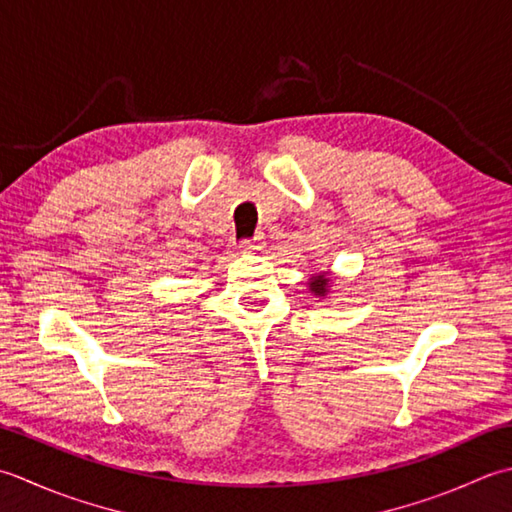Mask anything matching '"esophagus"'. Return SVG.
I'll return each mask as SVG.
<instances>
[{"instance_id": "esophagus-1", "label": "esophagus", "mask_w": 512, "mask_h": 512, "mask_svg": "<svg viewBox=\"0 0 512 512\" xmlns=\"http://www.w3.org/2000/svg\"><path fill=\"white\" fill-rule=\"evenodd\" d=\"M241 252L243 254H249V252H260V249L265 247V236L263 234H256V236H252V238H243L241 241Z\"/></svg>"}]
</instances>
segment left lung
Returning <instances> with one entry per match:
<instances>
[{
	"mask_svg": "<svg viewBox=\"0 0 512 512\" xmlns=\"http://www.w3.org/2000/svg\"><path fill=\"white\" fill-rule=\"evenodd\" d=\"M311 283H309V287H311V291H314L316 296H327V287H329V278L327 276H314V278H309Z\"/></svg>",
	"mask_w": 512,
	"mask_h": 512,
	"instance_id": "left-lung-1",
	"label": "left lung"
}]
</instances>
